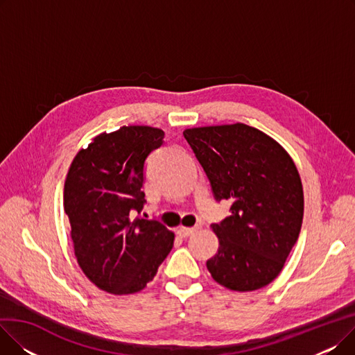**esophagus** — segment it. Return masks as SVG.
Returning a JSON list of instances; mask_svg holds the SVG:
<instances>
[{"mask_svg": "<svg viewBox=\"0 0 355 355\" xmlns=\"http://www.w3.org/2000/svg\"><path fill=\"white\" fill-rule=\"evenodd\" d=\"M197 230H198V227H180L177 233H178L181 237H190V236L194 234Z\"/></svg>", "mask_w": 355, "mask_h": 355, "instance_id": "34e87169", "label": "esophagus"}]
</instances>
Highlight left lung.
Returning a JSON list of instances; mask_svg holds the SVG:
<instances>
[{"label": "left lung", "instance_id": "1", "mask_svg": "<svg viewBox=\"0 0 355 355\" xmlns=\"http://www.w3.org/2000/svg\"><path fill=\"white\" fill-rule=\"evenodd\" d=\"M206 173L216 201L232 216L211 225L218 250L213 279L232 291H256L281 273L304 218V190L292 158L275 139L245 123L182 132Z\"/></svg>", "mask_w": 355, "mask_h": 355}]
</instances>
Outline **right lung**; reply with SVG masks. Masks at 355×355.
I'll return each mask as SVG.
<instances>
[{
    "label": "right lung",
    "mask_w": 355,
    "mask_h": 355,
    "mask_svg": "<svg viewBox=\"0 0 355 355\" xmlns=\"http://www.w3.org/2000/svg\"><path fill=\"white\" fill-rule=\"evenodd\" d=\"M164 144L151 126L101 134L74 157L64 182V211L78 262L102 291L146 286L173 249L174 233L158 220L135 217L145 206V164Z\"/></svg>",
    "instance_id": "right-lung-1"
}]
</instances>
